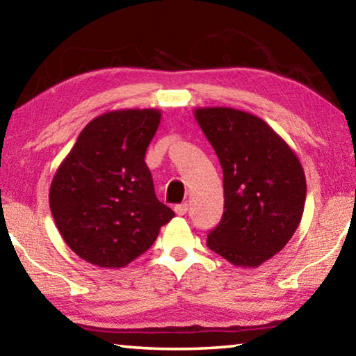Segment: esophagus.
I'll return each mask as SVG.
<instances>
[{
	"mask_svg": "<svg viewBox=\"0 0 356 356\" xmlns=\"http://www.w3.org/2000/svg\"><path fill=\"white\" fill-rule=\"evenodd\" d=\"M174 212H176V213H177V215H180V216L185 215L186 212H188V204H186V202H184V204H177V206L174 207Z\"/></svg>",
	"mask_w": 356,
	"mask_h": 356,
	"instance_id": "34e87169",
	"label": "esophagus"
}]
</instances>
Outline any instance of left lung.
I'll return each instance as SVG.
<instances>
[{
	"instance_id": "obj_1",
	"label": "left lung",
	"mask_w": 356,
	"mask_h": 356,
	"mask_svg": "<svg viewBox=\"0 0 356 356\" xmlns=\"http://www.w3.org/2000/svg\"><path fill=\"white\" fill-rule=\"evenodd\" d=\"M195 118L222 168L225 212L207 246L237 267H259L284 248L301 221L306 179L287 143L261 118L197 108Z\"/></svg>"
}]
</instances>
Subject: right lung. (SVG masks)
Returning <instances> with one entry per match:
<instances>
[{
	"label": "right lung",
	"instance_id": "right-lung-1",
	"mask_svg": "<svg viewBox=\"0 0 356 356\" xmlns=\"http://www.w3.org/2000/svg\"><path fill=\"white\" fill-rule=\"evenodd\" d=\"M160 118L159 110H119L92 119L51 180L59 234L89 264L125 267L174 216L156 200L144 161Z\"/></svg>",
	"mask_w": 356,
	"mask_h": 356
}]
</instances>
